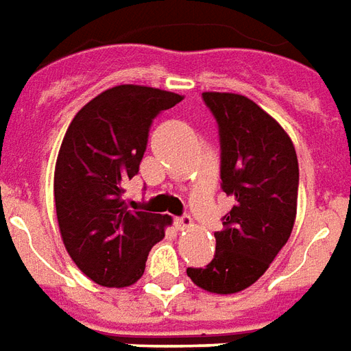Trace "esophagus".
I'll return each instance as SVG.
<instances>
[{
  "mask_svg": "<svg viewBox=\"0 0 351 351\" xmlns=\"http://www.w3.org/2000/svg\"><path fill=\"white\" fill-rule=\"evenodd\" d=\"M193 227V219L189 215H183V217H176V228L178 230H189Z\"/></svg>",
  "mask_w": 351,
  "mask_h": 351,
  "instance_id": "1",
  "label": "esophagus"
}]
</instances>
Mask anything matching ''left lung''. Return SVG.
Masks as SVG:
<instances>
[{
    "instance_id": "1",
    "label": "left lung",
    "mask_w": 351,
    "mask_h": 351,
    "mask_svg": "<svg viewBox=\"0 0 351 351\" xmlns=\"http://www.w3.org/2000/svg\"><path fill=\"white\" fill-rule=\"evenodd\" d=\"M221 136V181L234 206L215 232L206 268H187L195 285L232 295L259 280L287 243L297 219L299 160L289 134L253 100L204 92Z\"/></svg>"
}]
</instances>
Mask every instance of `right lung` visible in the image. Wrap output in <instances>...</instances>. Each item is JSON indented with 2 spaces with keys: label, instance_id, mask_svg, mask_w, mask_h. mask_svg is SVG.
<instances>
[{
  "label": "right lung",
  "instance_id": "1",
  "mask_svg": "<svg viewBox=\"0 0 351 351\" xmlns=\"http://www.w3.org/2000/svg\"><path fill=\"white\" fill-rule=\"evenodd\" d=\"M183 100L143 84L108 88L77 111L54 166V204L71 261L101 287L140 280L151 247L164 238L170 215L126 210L123 185L147 147L151 123Z\"/></svg>",
  "mask_w": 351,
  "mask_h": 351
}]
</instances>
